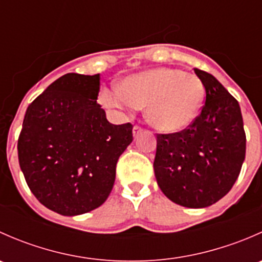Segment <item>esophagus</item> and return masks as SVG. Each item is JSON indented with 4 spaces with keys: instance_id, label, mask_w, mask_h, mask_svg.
Here are the masks:
<instances>
[{
    "instance_id": "obj_1",
    "label": "esophagus",
    "mask_w": 262,
    "mask_h": 262,
    "mask_svg": "<svg viewBox=\"0 0 262 262\" xmlns=\"http://www.w3.org/2000/svg\"><path fill=\"white\" fill-rule=\"evenodd\" d=\"M142 132H143V129L141 128V126H138V125H136L133 128V136H134V138H137V137L139 136V134L142 133Z\"/></svg>"
}]
</instances>
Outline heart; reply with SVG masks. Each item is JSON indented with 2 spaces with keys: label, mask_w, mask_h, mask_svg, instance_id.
<instances>
[{
  "label": "heart",
  "mask_w": 262,
  "mask_h": 262,
  "mask_svg": "<svg viewBox=\"0 0 262 262\" xmlns=\"http://www.w3.org/2000/svg\"><path fill=\"white\" fill-rule=\"evenodd\" d=\"M119 91L104 90L105 106L119 110L146 106L148 123L165 133H175L196 119L204 101V86L195 75L170 67L142 71L124 77Z\"/></svg>",
  "instance_id": "1"
}]
</instances>
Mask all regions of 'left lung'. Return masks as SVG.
I'll return each mask as SVG.
<instances>
[{
  "label": "left lung",
  "mask_w": 262,
  "mask_h": 262,
  "mask_svg": "<svg viewBox=\"0 0 262 262\" xmlns=\"http://www.w3.org/2000/svg\"><path fill=\"white\" fill-rule=\"evenodd\" d=\"M194 71L205 87L202 113L179 133L157 134L153 168L171 202L205 208L228 194L238 178L246 134L238 101L210 73Z\"/></svg>",
  "instance_id": "obj_1"
}]
</instances>
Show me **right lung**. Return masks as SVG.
Returning <instances> with one entry per match:
<instances>
[{
	"mask_svg": "<svg viewBox=\"0 0 262 262\" xmlns=\"http://www.w3.org/2000/svg\"><path fill=\"white\" fill-rule=\"evenodd\" d=\"M100 75L67 73L26 110L17 142L18 163L36 199L62 215L104 204L116 162L133 141L130 123L114 125L97 104Z\"/></svg>",
	"mask_w": 262,
	"mask_h": 262,
	"instance_id": "obj_1",
	"label": "right lung"
}]
</instances>
